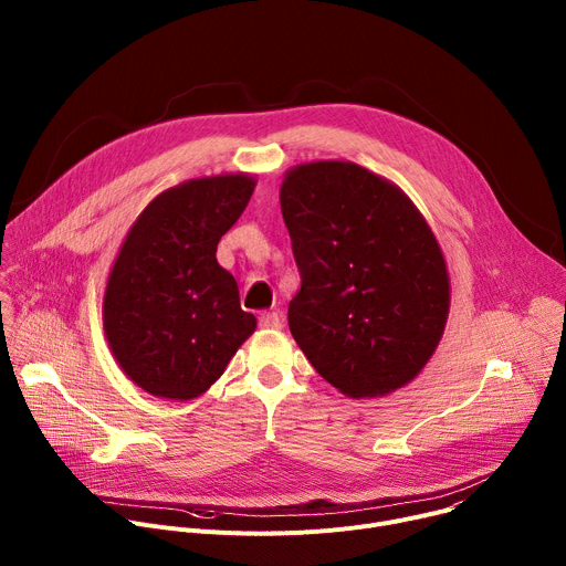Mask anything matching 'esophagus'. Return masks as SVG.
<instances>
[{
    "label": "esophagus",
    "instance_id": "esophagus-1",
    "mask_svg": "<svg viewBox=\"0 0 566 566\" xmlns=\"http://www.w3.org/2000/svg\"><path fill=\"white\" fill-rule=\"evenodd\" d=\"M260 327H264V329H280V327H282L280 313H275V311L262 313V315H260Z\"/></svg>",
    "mask_w": 566,
    "mask_h": 566
}]
</instances>
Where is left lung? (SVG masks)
I'll use <instances>...</instances> for the list:
<instances>
[{
	"label": "left lung",
	"mask_w": 566,
	"mask_h": 566,
	"mask_svg": "<svg viewBox=\"0 0 566 566\" xmlns=\"http://www.w3.org/2000/svg\"><path fill=\"white\" fill-rule=\"evenodd\" d=\"M302 286L289 329L345 396H382L419 376L450 311L439 241L410 197L349 164L315 160L280 188Z\"/></svg>",
	"instance_id": "obj_1"
}]
</instances>
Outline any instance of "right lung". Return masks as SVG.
<instances>
[{"mask_svg":"<svg viewBox=\"0 0 566 566\" xmlns=\"http://www.w3.org/2000/svg\"><path fill=\"white\" fill-rule=\"evenodd\" d=\"M253 190L249 175L184 181L151 199L123 241L103 325L120 369L151 396H201L258 327L217 262L219 239Z\"/></svg>","mask_w":566,"mask_h":566,"instance_id":"1","label":"right lung"}]
</instances>
